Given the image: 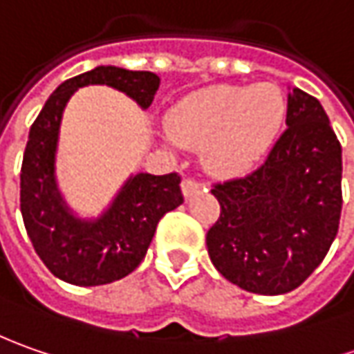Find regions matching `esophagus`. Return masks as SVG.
Wrapping results in <instances>:
<instances>
[{
	"mask_svg": "<svg viewBox=\"0 0 354 354\" xmlns=\"http://www.w3.org/2000/svg\"><path fill=\"white\" fill-rule=\"evenodd\" d=\"M200 188H201V182L200 180H196V178L186 176L184 180H182V192H184V196H186V198H189L194 192H198Z\"/></svg>",
	"mask_w": 354,
	"mask_h": 354,
	"instance_id": "obj_1",
	"label": "esophagus"
}]
</instances>
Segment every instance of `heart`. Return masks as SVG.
Masks as SVG:
<instances>
[{
    "instance_id": "obj_1",
    "label": "heart",
    "mask_w": 354,
    "mask_h": 354,
    "mask_svg": "<svg viewBox=\"0 0 354 354\" xmlns=\"http://www.w3.org/2000/svg\"><path fill=\"white\" fill-rule=\"evenodd\" d=\"M286 115L274 84L209 86L182 97L166 115L180 145H205V160L219 172H241L270 147Z\"/></svg>"
}]
</instances>
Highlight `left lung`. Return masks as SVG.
I'll return each instance as SVG.
<instances>
[{"label": "left lung", "instance_id": "left-lung-1", "mask_svg": "<svg viewBox=\"0 0 354 354\" xmlns=\"http://www.w3.org/2000/svg\"><path fill=\"white\" fill-rule=\"evenodd\" d=\"M284 133L245 176L214 182L219 217L205 243L214 266L252 294L278 296L319 266L341 219V142L322 104L288 92Z\"/></svg>", "mask_w": 354, "mask_h": 354}]
</instances>
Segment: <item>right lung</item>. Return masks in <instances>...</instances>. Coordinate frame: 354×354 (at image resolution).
<instances>
[{"label": "right lung", "mask_w": 354, "mask_h": 354, "mask_svg": "<svg viewBox=\"0 0 354 354\" xmlns=\"http://www.w3.org/2000/svg\"><path fill=\"white\" fill-rule=\"evenodd\" d=\"M88 84H107L149 107L160 78L153 72L100 66L60 84L29 131L21 165V214L32 247L53 274L76 286H102L139 266L160 217L178 207L184 194L178 172L137 174L102 219L86 223L68 214L53 174L56 135L70 95Z\"/></svg>", "instance_id": "obj_1"}]
</instances>
